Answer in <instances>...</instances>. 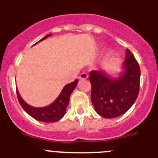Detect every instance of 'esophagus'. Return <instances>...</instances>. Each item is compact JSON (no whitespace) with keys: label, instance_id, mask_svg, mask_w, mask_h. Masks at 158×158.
I'll list each match as a JSON object with an SVG mask.
<instances>
[{"label":"esophagus","instance_id":"obj_1","mask_svg":"<svg viewBox=\"0 0 158 158\" xmlns=\"http://www.w3.org/2000/svg\"><path fill=\"white\" fill-rule=\"evenodd\" d=\"M88 74L86 73H81L79 76V79H81V80H85V79H87L88 78Z\"/></svg>","mask_w":158,"mask_h":158}]
</instances>
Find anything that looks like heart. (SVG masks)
<instances>
[{"label":"heart","mask_w":158,"mask_h":158,"mask_svg":"<svg viewBox=\"0 0 158 158\" xmlns=\"http://www.w3.org/2000/svg\"><path fill=\"white\" fill-rule=\"evenodd\" d=\"M112 54H113V52L111 50H108V51L106 52V56H107V58H110V57H111Z\"/></svg>","instance_id":"heart-1"}]
</instances>
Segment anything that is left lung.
Returning <instances> with one entry per match:
<instances>
[{"mask_svg":"<svg viewBox=\"0 0 158 158\" xmlns=\"http://www.w3.org/2000/svg\"><path fill=\"white\" fill-rule=\"evenodd\" d=\"M123 71L114 78L104 71H91V100L97 114L112 118L123 115L133 105L140 88V67L130 50H126Z\"/></svg>","mask_w":158,"mask_h":158,"instance_id":"8db88e82","label":"left lung"}]
</instances>
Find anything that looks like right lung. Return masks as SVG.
<instances>
[{
  "mask_svg": "<svg viewBox=\"0 0 158 158\" xmlns=\"http://www.w3.org/2000/svg\"><path fill=\"white\" fill-rule=\"evenodd\" d=\"M51 35V34L47 35L45 37L43 38L40 41L44 40ZM77 82L78 80L77 79L73 82H71V83L66 85L63 88L59 96H58V98L54 100L52 104L48 106H46V107H35L29 105L23 100L18 90H16L18 100H19V104L22 106L23 110L32 118L44 123L57 122V121L60 120L65 115L66 107L69 104L70 95L72 92L73 91V89L76 88Z\"/></svg>",
  "mask_w": 158,
  "mask_h": 158,
  "instance_id": "add662e5",
  "label": "right lung"
}]
</instances>
